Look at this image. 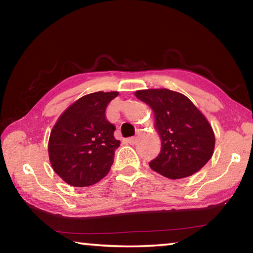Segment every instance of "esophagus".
<instances>
[{"instance_id": "1", "label": "esophagus", "mask_w": 253, "mask_h": 253, "mask_svg": "<svg viewBox=\"0 0 253 253\" xmlns=\"http://www.w3.org/2000/svg\"><path fill=\"white\" fill-rule=\"evenodd\" d=\"M127 142L129 143L130 145H134V144H136V142H137V137H135V136L134 137H129L127 139Z\"/></svg>"}]
</instances>
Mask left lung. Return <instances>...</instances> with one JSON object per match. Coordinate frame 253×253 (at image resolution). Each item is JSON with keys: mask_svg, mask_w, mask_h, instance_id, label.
<instances>
[{"mask_svg": "<svg viewBox=\"0 0 253 253\" xmlns=\"http://www.w3.org/2000/svg\"><path fill=\"white\" fill-rule=\"evenodd\" d=\"M135 95L154 111L161 137V152L148 163L152 170L181 179L210 161L215 147L213 128L186 95L168 89L139 90Z\"/></svg>", "mask_w": 253, "mask_h": 253, "instance_id": "obj_1", "label": "left lung"}]
</instances>
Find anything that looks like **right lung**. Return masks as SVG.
<instances>
[{
  "instance_id": "obj_1",
  "label": "right lung",
  "mask_w": 253,
  "mask_h": 253,
  "mask_svg": "<svg viewBox=\"0 0 253 253\" xmlns=\"http://www.w3.org/2000/svg\"><path fill=\"white\" fill-rule=\"evenodd\" d=\"M118 92L84 95L63 112L48 142L54 171L73 187H89L105 178L120 142L106 118V108Z\"/></svg>"
}]
</instances>
